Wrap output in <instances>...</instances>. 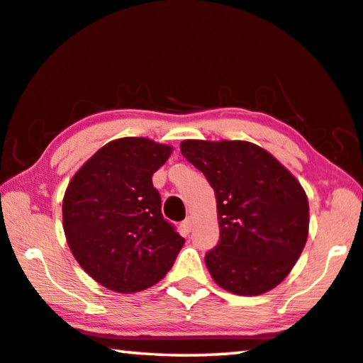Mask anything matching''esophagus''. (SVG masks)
I'll return each instance as SVG.
<instances>
[{
    "label": "esophagus",
    "mask_w": 363,
    "mask_h": 363,
    "mask_svg": "<svg viewBox=\"0 0 363 363\" xmlns=\"http://www.w3.org/2000/svg\"><path fill=\"white\" fill-rule=\"evenodd\" d=\"M192 226H194V220H192V218H187V220H184L182 224H181L184 234H191Z\"/></svg>",
    "instance_id": "esophagus-1"
}]
</instances>
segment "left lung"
I'll list each match as a JSON object with an SVG mask.
<instances>
[{
    "mask_svg": "<svg viewBox=\"0 0 363 363\" xmlns=\"http://www.w3.org/2000/svg\"><path fill=\"white\" fill-rule=\"evenodd\" d=\"M181 153L215 191L220 240L206 268L233 294L258 296L278 286L308 235L307 195L273 155L242 140H184Z\"/></svg>",
    "mask_w": 363,
    "mask_h": 363,
    "instance_id": "8db88e82",
    "label": "left lung"
}]
</instances>
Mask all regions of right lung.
I'll use <instances>...</instances> for the list:
<instances>
[{
  "label": "right lung",
  "instance_id": "add662e5",
  "mask_svg": "<svg viewBox=\"0 0 363 363\" xmlns=\"http://www.w3.org/2000/svg\"><path fill=\"white\" fill-rule=\"evenodd\" d=\"M169 155L168 145L124 137L101 147L69 182L62 200L69 249L108 289L130 294L157 284L182 249L152 182Z\"/></svg>",
  "mask_w": 363,
  "mask_h": 363
}]
</instances>
